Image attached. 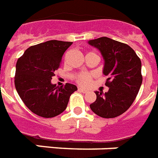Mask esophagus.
<instances>
[{
  "mask_svg": "<svg viewBox=\"0 0 158 158\" xmlns=\"http://www.w3.org/2000/svg\"><path fill=\"white\" fill-rule=\"evenodd\" d=\"M79 91V92L81 93H84V94H85V93H87L88 91L86 89H82V88H79V89H78Z\"/></svg>",
  "mask_w": 158,
  "mask_h": 158,
  "instance_id": "esophagus-1",
  "label": "esophagus"
}]
</instances>
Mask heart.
Instances as JSON below:
<instances>
[{"label":"heart","instance_id":"obj_1","mask_svg":"<svg viewBox=\"0 0 158 158\" xmlns=\"http://www.w3.org/2000/svg\"><path fill=\"white\" fill-rule=\"evenodd\" d=\"M93 77H94L93 74L87 73V72H81V73H79L75 76V81L79 85L84 86V87H87L92 81Z\"/></svg>","mask_w":158,"mask_h":158}]
</instances>
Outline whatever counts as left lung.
<instances>
[{
	"instance_id": "obj_1",
	"label": "left lung",
	"mask_w": 158,
	"mask_h": 158,
	"mask_svg": "<svg viewBox=\"0 0 158 158\" xmlns=\"http://www.w3.org/2000/svg\"><path fill=\"white\" fill-rule=\"evenodd\" d=\"M100 51L104 60L103 74L108 76V92L95 91L97 98L90 104L94 114L111 118L123 114L135 100L143 82L142 63L135 51L126 44L108 37L88 42Z\"/></svg>"
}]
</instances>
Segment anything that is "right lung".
Listing matches in <instances>:
<instances>
[{
    "label": "right lung",
    "mask_w": 158,
    "mask_h": 158,
    "mask_svg": "<svg viewBox=\"0 0 158 158\" xmlns=\"http://www.w3.org/2000/svg\"><path fill=\"white\" fill-rule=\"evenodd\" d=\"M72 44L49 40L29 47L18 59L15 89L26 107L38 116L53 118L63 113L70 95L77 90L74 84L59 87L51 83L64 53Z\"/></svg>",
    "instance_id": "add662e5"
}]
</instances>
